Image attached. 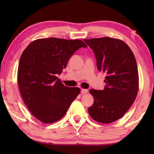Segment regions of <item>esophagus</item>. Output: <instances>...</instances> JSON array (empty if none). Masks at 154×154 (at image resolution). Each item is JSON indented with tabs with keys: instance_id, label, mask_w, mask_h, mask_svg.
<instances>
[{
	"instance_id": "1",
	"label": "esophagus",
	"mask_w": 154,
	"mask_h": 154,
	"mask_svg": "<svg viewBox=\"0 0 154 154\" xmlns=\"http://www.w3.org/2000/svg\"><path fill=\"white\" fill-rule=\"evenodd\" d=\"M88 90L87 89H82L81 90V93L82 94H87Z\"/></svg>"
}]
</instances>
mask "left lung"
<instances>
[{
	"label": "left lung",
	"mask_w": 154,
	"mask_h": 154,
	"mask_svg": "<svg viewBox=\"0 0 154 154\" xmlns=\"http://www.w3.org/2000/svg\"><path fill=\"white\" fill-rule=\"evenodd\" d=\"M84 41L94 52L98 70L106 73L104 89L90 90L94 103L88 112L94 121L112 123L127 112L137 94L139 75L135 57L121 40L103 37Z\"/></svg>",
	"instance_id": "left-lung-1"
}]
</instances>
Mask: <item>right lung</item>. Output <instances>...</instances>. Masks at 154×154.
Wrapping results in <instances>:
<instances>
[{
    "instance_id": "right-lung-1",
    "label": "right lung",
    "mask_w": 154,
    "mask_h": 154,
    "mask_svg": "<svg viewBox=\"0 0 154 154\" xmlns=\"http://www.w3.org/2000/svg\"><path fill=\"white\" fill-rule=\"evenodd\" d=\"M81 48H87L81 40L49 38L35 40L22 52L19 88L27 108L42 123L62 119L81 92L79 88L65 86L57 77Z\"/></svg>"
}]
</instances>
